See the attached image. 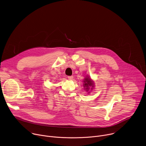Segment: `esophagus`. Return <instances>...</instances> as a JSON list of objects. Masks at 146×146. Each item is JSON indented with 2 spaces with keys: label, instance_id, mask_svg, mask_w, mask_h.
<instances>
[{
  "label": "esophagus",
  "instance_id": "34e87169",
  "mask_svg": "<svg viewBox=\"0 0 146 146\" xmlns=\"http://www.w3.org/2000/svg\"><path fill=\"white\" fill-rule=\"evenodd\" d=\"M68 79H69V80H73V76H68Z\"/></svg>",
  "mask_w": 146,
  "mask_h": 146
}]
</instances>
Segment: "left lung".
Returning a JSON list of instances; mask_svg holds the SVG:
<instances>
[{
	"instance_id": "left-lung-1",
	"label": "left lung",
	"mask_w": 146,
	"mask_h": 146,
	"mask_svg": "<svg viewBox=\"0 0 146 146\" xmlns=\"http://www.w3.org/2000/svg\"><path fill=\"white\" fill-rule=\"evenodd\" d=\"M84 87H86L85 88L86 89V91H87L90 89V87H93V82L90 78L87 77L85 78L84 83Z\"/></svg>"
}]
</instances>
